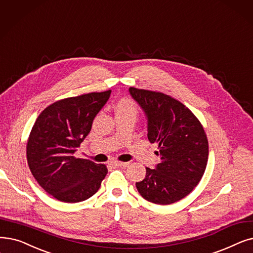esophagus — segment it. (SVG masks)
<instances>
[{"label": "esophagus", "mask_w": 253, "mask_h": 253, "mask_svg": "<svg viewBox=\"0 0 253 253\" xmlns=\"http://www.w3.org/2000/svg\"><path fill=\"white\" fill-rule=\"evenodd\" d=\"M113 163L116 167H127L129 166V162H123V161H119V160H114Z\"/></svg>", "instance_id": "obj_1"}]
</instances>
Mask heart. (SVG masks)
Returning a JSON list of instances; mask_svg holds the SVG:
<instances>
[{"label": "heart", "instance_id": "heart-1", "mask_svg": "<svg viewBox=\"0 0 253 253\" xmlns=\"http://www.w3.org/2000/svg\"><path fill=\"white\" fill-rule=\"evenodd\" d=\"M117 114H126V113H132L137 114V106L135 102L130 99V98H122L116 106Z\"/></svg>", "mask_w": 253, "mask_h": 253}]
</instances>
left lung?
Here are the masks:
<instances>
[{
    "mask_svg": "<svg viewBox=\"0 0 253 253\" xmlns=\"http://www.w3.org/2000/svg\"><path fill=\"white\" fill-rule=\"evenodd\" d=\"M129 92L147 115L148 138L158 145L161 159L155 169L146 168V178L136 188L151 203L173 204L203 178L209 156L205 129L187 106L169 95L134 86Z\"/></svg>",
    "mask_w": 253,
    "mask_h": 253,
    "instance_id": "obj_1",
    "label": "left lung"
}]
</instances>
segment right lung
<instances>
[{"mask_svg": "<svg viewBox=\"0 0 253 253\" xmlns=\"http://www.w3.org/2000/svg\"><path fill=\"white\" fill-rule=\"evenodd\" d=\"M112 90L68 97L48 105L38 116L27 142L30 170L41 187L64 203H79L99 189L105 164L73 156L89 134L93 120Z\"/></svg>", "mask_w": 253, "mask_h": 253, "instance_id": "obj_1", "label": "right lung"}]
</instances>
